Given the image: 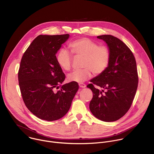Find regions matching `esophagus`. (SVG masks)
Listing matches in <instances>:
<instances>
[{"mask_svg":"<svg viewBox=\"0 0 154 154\" xmlns=\"http://www.w3.org/2000/svg\"><path fill=\"white\" fill-rule=\"evenodd\" d=\"M79 86L80 87V88H85L86 87V85L85 84H84V83H79Z\"/></svg>","mask_w":154,"mask_h":154,"instance_id":"esophagus-1","label":"esophagus"}]
</instances>
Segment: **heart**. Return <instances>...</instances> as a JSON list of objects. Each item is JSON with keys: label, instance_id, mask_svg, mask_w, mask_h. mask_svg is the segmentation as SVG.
<instances>
[{"label": "heart", "instance_id": "1", "mask_svg": "<svg viewBox=\"0 0 154 154\" xmlns=\"http://www.w3.org/2000/svg\"><path fill=\"white\" fill-rule=\"evenodd\" d=\"M69 48L75 57H83L82 67L84 68L68 74V82L82 83L91 78L92 72L99 75L107 68L110 60V52L106 46H99L95 41L83 38L71 42ZM72 61V55L66 49L58 50L56 54V61L61 69L69 71Z\"/></svg>", "mask_w": 154, "mask_h": 154}]
</instances>
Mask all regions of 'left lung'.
Returning a JSON list of instances; mask_svg holds the SVG:
<instances>
[{"mask_svg":"<svg viewBox=\"0 0 154 154\" xmlns=\"http://www.w3.org/2000/svg\"><path fill=\"white\" fill-rule=\"evenodd\" d=\"M104 41L110 52L107 68L90 80L87 85L93 91L90 103L92 114L105 122L122 118L129 109L135 97L138 83L137 63L130 49L121 40L109 35L97 36ZM106 90L99 91L94 85Z\"/></svg>","mask_w":154,"mask_h":154,"instance_id":"1","label":"left lung"}]
</instances>
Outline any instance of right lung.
Returning a JSON list of instances; mask_svg holds the SVG:
<instances>
[{"label": "right lung", "instance_id": "obj_1", "mask_svg": "<svg viewBox=\"0 0 154 154\" xmlns=\"http://www.w3.org/2000/svg\"><path fill=\"white\" fill-rule=\"evenodd\" d=\"M69 34L39 35L22 57L18 72L20 93L27 108L38 118L58 120L68 113L79 90L77 82L61 86L65 75L56 54Z\"/></svg>", "mask_w": 154, "mask_h": 154}]
</instances>
